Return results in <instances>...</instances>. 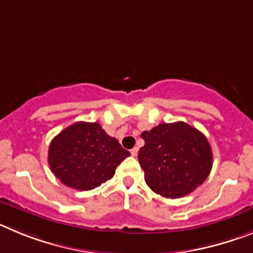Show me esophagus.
<instances>
[{
    "mask_svg": "<svg viewBox=\"0 0 253 253\" xmlns=\"http://www.w3.org/2000/svg\"><path fill=\"white\" fill-rule=\"evenodd\" d=\"M130 154H131V156H133V157H135V156H137V154H138V148H137V147H135V148H133V149H130Z\"/></svg>",
    "mask_w": 253,
    "mask_h": 253,
    "instance_id": "obj_1",
    "label": "esophagus"
}]
</instances>
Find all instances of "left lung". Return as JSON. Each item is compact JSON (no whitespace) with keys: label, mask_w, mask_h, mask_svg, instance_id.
<instances>
[{"label":"left lung","mask_w":253,"mask_h":253,"mask_svg":"<svg viewBox=\"0 0 253 253\" xmlns=\"http://www.w3.org/2000/svg\"><path fill=\"white\" fill-rule=\"evenodd\" d=\"M138 160L152 191L167 199L189 195L209 176L213 154L207 137L184 122L143 131Z\"/></svg>","instance_id":"8db88e82"}]
</instances>
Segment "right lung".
I'll return each instance as SVG.
<instances>
[{
    "mask_svg": "<svg viewBox=\"0 0 253 253\" xmlns=\"http://www.w3.org/2000/svg\"><path fill=\"white\" fill-rule=\"evenodd\" d=\"M128 156L130 153L99 123L78 122L51 140L48 162L62 184L86 191L110 180Z\"/></svg>",
    "mask_w": 253,
    "mask_h": 253,
    "instance_id": "obj_1",
    "label": "right lung"
}]
</instances>
